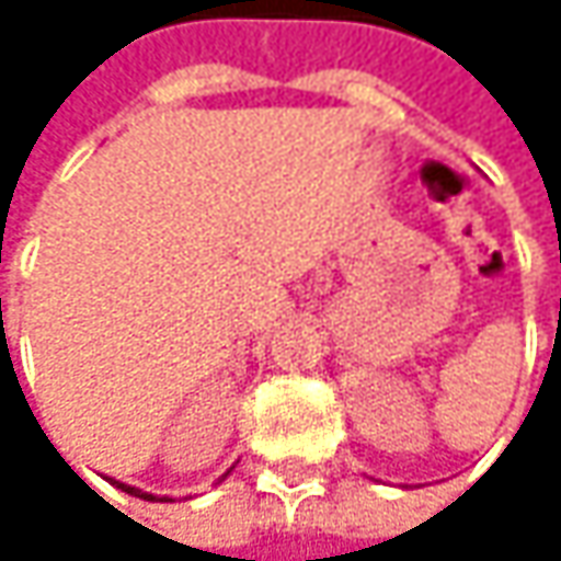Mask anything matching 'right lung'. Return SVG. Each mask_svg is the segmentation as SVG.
Instances as JSON below:
<instances>
[{
    "instance_id": "right-lung-1",
    "label": "right lung",
    "mask_w": 561,
    "mask_h": 561,
    "mask_svg": "<svg viewBox=\"0 0 561 561\" xmlns=\"http://www.w3.org/2000/svg\"><path fill=\"white\" fill-rule=\"evenodd\" d=\"M113 484H116L119 491H126V494H133V497H142V501H156L152 494H142L139 488H126V484H119V481H113Z\"/></svg>"
}]
</instances>
